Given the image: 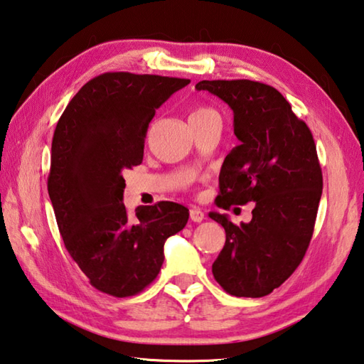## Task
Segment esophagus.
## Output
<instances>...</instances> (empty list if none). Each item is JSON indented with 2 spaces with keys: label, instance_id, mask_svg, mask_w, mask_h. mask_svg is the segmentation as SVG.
Here are the masks:
<instances>
[{
  "label": "esophagus",
  "instance_id": "34e87169",
  "mask_svg": "<svg viewBox=\"0 0 364 364\" xmlns=\"http://www.w3.org/2000/svg\"><path fill=\"white\" fill-rule=\"evenodd\" d=\"M189 216H191V220H194V223H202L205 219V213L200 208H196L194 206V208H191Z\"/></svg>",
  "mask_w": 364,
  "mask_h": 364
}]
</instances>
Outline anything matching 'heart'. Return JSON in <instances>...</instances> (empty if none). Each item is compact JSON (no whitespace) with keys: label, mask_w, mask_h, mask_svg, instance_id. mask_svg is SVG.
Listing matches in <instances>:
<instances>
[{"label":"heart","mask_w":364,"mask_h":364,"mask_svg":"<svg viewBox=\"0 0 364 364\" xmlns=\"http://www.w3.org/2000/svg\"><path fill=\"white\" fill-rule=\"evenodd\" d=\"M203 117H218L215 110L208 109V107H198V109H196L194 112H192V115L189 119L192 118H203Z\"/></svg>","instance_id":"obj_1"}]
</instances>
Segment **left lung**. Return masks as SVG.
<instances>
[{"label":"left lung","mask_w":364,"mask_h":364,"mask_svg":"<svg viewBox=\"0 0 364 364\" xmlns=\"http://www.w3.org/2000/svg\"><path fill=\"white\" fill-rule=\"evenodd\" d=\"M233 110L240 140L219 173L218 206L254 202L251 223L210 218L225 230L213 276L227 294H272L300 265L314 232L323 178L309 127L269 85L252 80H202L196 85Z\"/></svg>","instance_id":"8db88e82"}]
</instances>
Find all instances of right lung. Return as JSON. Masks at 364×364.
Instances as JSON below:
<instances>
[{"instance_id":"add662e5","label":"right lung","mask_w":364,"mask_h":364,"mask_svg":"<svg viewBox=\"0 0 364 364\" xmlns=\"http://www.w3.org/2000/svg\"><path fill=\"white\" fill-rule=\"evenodd\" d=\"M188 78L105 73L70 99L52 140L48 196L68 252L90 284L112 296L149 286L164 262V243L184 229L189 210L175 202L123 203V172L139 166L156 109Z\"/></svg>"}]
</instances>
